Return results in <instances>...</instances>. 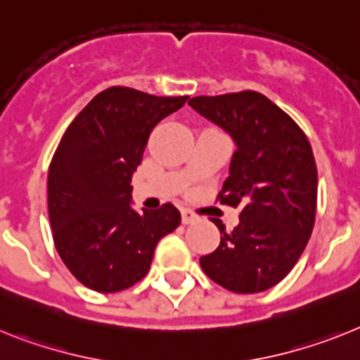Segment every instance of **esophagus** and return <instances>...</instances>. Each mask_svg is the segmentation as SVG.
Masks as SVG:
<instances>
[{
	"instance_id": "34e87169",
	"label": "esophagus",
	"mask_w": 360,
	"mask_h": 360,
	"mask_svg": "<svg viewBox=\"0 0 360 360\" xmlns=\"http://www.w3.org/2000/svg\"><path fill=\"white\" fill-rule=\"evenodd\" d=\"M181 219H183V224H192V223H195L199 217L193 214V212L183 210V212H181Z\"/></svg>"
}]
</instances>
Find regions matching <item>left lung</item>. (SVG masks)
Wrapping results in <instances>:
<instances>
[{"label":"left lung","mask_w":360,"mask_h":360,"mask_svg":"<svg viewBox=\"0 0 360 360\" xmlns=\"http://www.w3.org/2000/svg\"><path fill=\"white\" fill-rule=\"evenodd\" d=\"M188 105L236 143L219 199L243 206L232 232L214 219L221 243L199 259L202 271L230 292H264L292 271L314 230L317 167L310 143L288 114L254 90L199 96Z\"/></svg>","instance_id":"8db88e82"}]
</instances>
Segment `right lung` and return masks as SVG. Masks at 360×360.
Returning a JSON list of instances; mask_svg holds the SVG:
<instances>
[{
    "label": "right lung",
    "mask_w": 360,
    "mask_h": 360,
    "mask_svg": "<svg viewBox=\"0 0 360 360\" xmlns=\"http://www.w3.org/2000/svg\"><path fill=\"white\" fill-rule=\"evenodd\" d=\"M186 99L112 86L61 137L49 168L50 226L59 257L86 288L134 286L148 274L159 240L181 224L172 202L137 212L130 181L150 132Z\"/></svg>",
    "instance_id": "add662e5"
}]
</instances>
